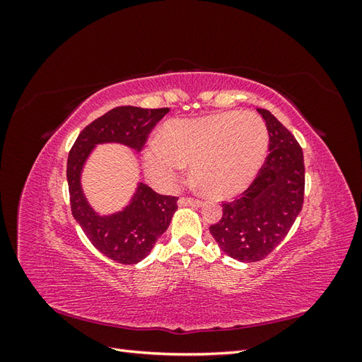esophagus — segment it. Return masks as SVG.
I'll use <instances>...</instances> for the list:
<instances>
[{
    "instance_id": "obj_1",
    "label": "esophagus",
    "mask_w": 362,
    "mask_h": 362,
    "mask_svg": "<svg viewBox=\"0 0 362 362\" xmlns=\"http://www.w3.org/2000/svg\"><path fill=\"white\" fill-rule=\"evenodd\" d=\"M180 206H201L202 202L198 199H193V198H181L178 201Z\"/></svg>"
}]
</instances>
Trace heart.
Here are the masks:
<instances>
[{"label": "heart", "instance_id": "obj_1", "mask_svg": "<svg viewBox=\"0 0 362 362\" xmlns=\"http://www.w3.org/2000/svg\"><path fill=\"white\" fill-rule=\"evenodd\" d=\"M269 131L258 115L225 112L164 124L161 141L144 152L149 178L164 189L192 164V177L214 198H231L247 189L266 160Z\"/></svg>", "mask_w": 362, "mask_h": 362}]
</instances>
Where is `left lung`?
Wrapping results in <instances>:
<instances>
[{
  "mask_svg": "<svg viewBox=\"0 0 362 362\" xmlns=\"http://www.w3.org/2000/svg\"><path fill=\"white\" fill-rule=\"evenodd\" d=\"M269 151L264 164L249 189L223 204L221 222L210 226L217 246L242 262L266 258L293 226L302 211L305 190L303 154L298 140L264 108Z\"/></svg>",
  "mask_w": 362,
  "mask_h": 362,
  "instance_id": "8db88e82",
  "label": "left lung"
}]
</instances>
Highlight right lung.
<instances>
[{"mask_svg": "<svg viewBox=\"0 0 362 362\" xmlns=\"http://www.w3.org/2000/svg\"><path fill=\"white\" fill-rule=\"evenodd\" d=\"M168 113L169 108L116 107L87 125L69 152L66 178L72 216L90 243L103 255L120 264H137L149 255L157 240L169 228L178 208V198L158 194L149 185L137 182L122 210L101 214L86 198L81 173L98 145L119 144L140 152L151 129Z\"/></svg>", "mask_w": 362, "mask_h": 362, "instance_id": "obj_1", "label": "right lung"}]
</instances>
